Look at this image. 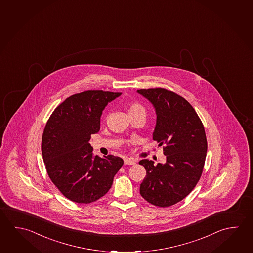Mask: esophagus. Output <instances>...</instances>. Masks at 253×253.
I'll list each match as a JSON object with an SVG mask.
<instances>
[{
  "label": "esophagus",
  "instance_id": "1",
  "mask_svg": "<svg viewBox=\"0 0 253 253\" xmlns=\"http://www.w3.org/2000/svg\"><path fill=\"white\" fill-rule=\"evenodd\" d=\"M125 164H126V165H134V164H136V161L131 159V158H126V159H125Z\"/></svg>",
  "mask_w": 253,
  "mask_h": 253
}]
</instances>
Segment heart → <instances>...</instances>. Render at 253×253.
Returning a JSON list of instances; mask_svg holds the SVG:
<instances>
[{
    "label": "heart",
    "instance_id": "heart-1",
    "mask_svg": "<svg viewBox=\"0 0 253 253\" xmlns=\"http://www.w3.org/2000/svg\"><path fill=\"white\" fill-rule=\"evenodd\" d=\"M128 115H132V114H135L137 112L145 111V109H144V107H142L141 105H139V104L136 102H132L128 105Z\"/></svg>",
    "mask_w": 253,
    "mask_h": 253
}]
</instances>
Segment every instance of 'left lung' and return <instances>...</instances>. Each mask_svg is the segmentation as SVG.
<instances>
[{
  "label": "left lung",
  "mask_w": 253,
  "mask_h": 253,
  "mask_svg": "<svg viewBox=\"0 0 253 253\" xmlns=\"http://www.w3.org/2000/svg\"><path fill=\"white\" fill-rule=\"evenodd\" d=\"M155 107L156 125L153 139L164 145V164L139 162L146 170L140 195L148 203L169 207L177 204L195 188L203 172L207 153L204 127L194 107L170 90L138 89Z\"/></svg>",
  "instance_id": "left-lung-1"
}]
</instances>
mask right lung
<instances>
[{
  "label": "right lung",
  "mask_w": 253,
  "mask_h": 253,
  "mask_svg": "<svg viewBox=\"0 0 253 253\" xmlns=\"http://www.w3.org/2000/svg\"><path fill=\"white\" fill-rule=\"evenodd\" d=\"M120 92L87 90L56 107L42 137V154L49 178L67 199L89 204L106 195L124 160L94 155L89 141L100 128L107 104Z\"/></svg>",
  "instance_id": "add662e5"
}]
</instances>
